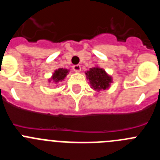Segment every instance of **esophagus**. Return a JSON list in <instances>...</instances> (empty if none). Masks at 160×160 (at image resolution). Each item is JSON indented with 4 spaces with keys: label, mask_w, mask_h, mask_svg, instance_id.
<instances>
[{
    "label": "esophagus",
    "mask_w": 160,
    "mask_h": 160,
    "mask_svg": "<svg viewBox=\"0 0 160 160\" xmlns=\"http://www.w3.org/2000/svg\"><path fill=\"white\" fill-rule=\"evenodd\" d=\"M73 70H74V72H80V70H81V66L74 65V67H73Z\"/></svg>",
    "instance_id": "obj_1"
}]
</instances>
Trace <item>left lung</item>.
I'll return each instance as SVG.
<instances>
[{
	"label": "left lung",
	"mask_w": 160,
	"mask_h": 160,
	"mask_svg": "<svg viewBox=\"0 0 160 160\" xmlns=\"http://www.w3.org/2000/svg\"><path fill=\"white\" fill-rule=\"evenodd\" d=\"M86 74L90 79L91 86L94 90H105L109 87V83L112 82L111 78L107 75L105 70L98 67L90 68Z\"/></svg>",
	"instance_id": "obj_1"
}]
</instances>
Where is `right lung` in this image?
<instances>
[{
	"label": "right lung",
	"instance_id": "obj_1",
	"mask_svg": "<svg viewBox=\"0 0 160 160\" xmlns=\"http://www.w3.org/2000/svg\"><path fill=\"white\" fill-rule=\"evenodd\" d=\"M67 73H68V70H67L60 68L58 69V70H55V72L54 73L52 78H53L54 81H55L56 82L58 81H62V79H64V78L67 76Z\"/></svg>",
	"mask_w": 160,
	"mask_h": 160
}]
</instances>
